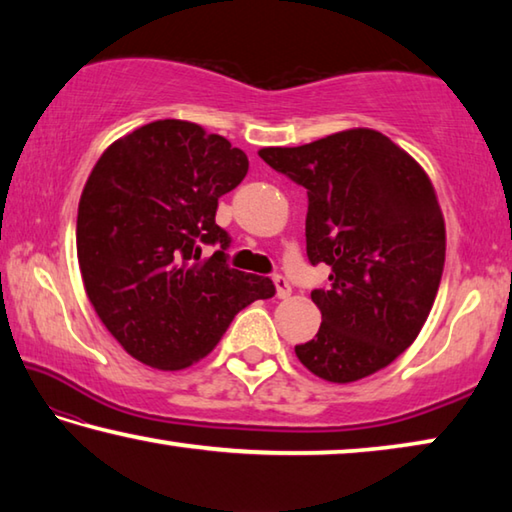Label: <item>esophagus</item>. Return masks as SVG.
Here are the masks:
<instances>
[{
    "label": "esophagus",
    "mask_w": 512,
    "mask_h": 512,
    "mask_svg": "<svg viewBox=\"0 0 512 512\" xmlns=\"http://www.w3.org/2000/svg\"><path fill=\"white\" fill-rule=\"evenodd\" d=\"M273 284H275L277 298H289V296H291V284H289L287 277L275 275V277H273Z\"/></svg>",
    "instance_id": "esophagus-1"
}]
</instances>
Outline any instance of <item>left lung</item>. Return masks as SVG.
I'll return each instance as SVG.
<instances>
[{
	"label": "left lung",
	"mask_w": 512,
	"mask_h": 512,
	"mask_svg": "<svg viewBox=\"0 0 512 512\" xmlns=\"http://www.w3.org/2000/svg\"><path fill=\"white\" fill-rule=\"evenodd\" d=\"M259 158L307 189V257L332 268V284L311 291L323 323L296 345L300 363L334 384L386 368L420 334L443 277L445 221L427 173L370 128Z\"/></svg>",
	"instance_id": "obj_1"
}]
</instances>
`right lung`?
<instances>
[{
	"mask_svg": "<svg viewBox=\"0 0 512 512\" xmlns=\"http://www.w3.org/2000/svg\"><path fill=\"white\" fill-rule=\"evenodd\" d=\"M248 158L192 121L160 119L110 144L83 187L76 253L94 311L131 357L183 370L241 309L275 296L271 277L228 266L219 198ZM217 253L205 260L202 246Z\"/></svg>",
	"mask_w": 512,
	"mask_h": 512,
	"instance_id": "add662e5",
	"label": "right lung"
}]
</instances>
